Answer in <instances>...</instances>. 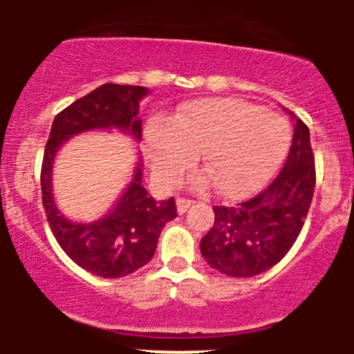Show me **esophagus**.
Returning <instances> with one entry per match:
<instances>
[{
    "mask_svg": "<svg viewBox=\"0 0 354 354\" xmlns=\"http://www.w3.org/2000/svg\"><path fill=\"white\" fill-rule=\"evenodd\" d=\"M195 203V200H190V198H183V197H180L176 200V207H178V212L180 214H183V212H187V209L190 205H194Z\"/></svg>",
    "mask_w": 354,
    "mask_h": 354,
    "instance_id": "34e87169",
    "label": "esophagus"
}]
</instances>
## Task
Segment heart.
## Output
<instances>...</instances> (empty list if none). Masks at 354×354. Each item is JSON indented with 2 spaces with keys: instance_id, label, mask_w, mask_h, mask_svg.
Masks as SVG:
<instances>
[{
  "instance_id": "obj_1",
  "label": "heart",
  "mask_w": 354,
  "mask_h": 354,
  "mask_svg": "<svg viewBox=\"0 0 354 354\" xmlns=\"http://www.w3.org/2000/svg\"><path fill=\"white\" fill-rule=\"evenodd\" d=\"M289 138L283 116L240 99L190 102L173 121L156 118L145 131L147 152L160 181L176 183L200 152L207 173L197 178V187L216 181L227 197L260 187L286 156Z\"/></svg>"
}]
</instances>
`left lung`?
<instances>
[{
	"instance_id": "left-lung-1",
	"label": "left lung",
	"mask_w": 354,
	"mask_h": 354,
	"mask_svg": "<svg viewBox=\"0 0 354 354\" xmlns=\"http://www.w3.org/2000/svg\"><path fill=\"white\" fill-rule=\"evenodd\" d=\"M283 169L259 195L236 205L214 207V226L200 241L210 267L231 277L262 274L284 259L301 233L315 190L310 130L295 118Z\"/></svg>"
}]
</instances>
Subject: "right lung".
<instances>
[{"mask_svg":"<svg viewBox=\"0 0 354 354\" xmlns=\"http://www.w3.org/2000/svg\"><path fill=\"white\" fill-rule=\"evenodd\" d=\"M140 85L104 84L59 111L53 121L41 167L42 205L56 241L82 269L99 277L128 276L154 257L162 227L178 216L174 198L156 202L142 185L138 164L133 181L109 216L77 224L58 212L51 195V166L58 147L71 135L92 128H123L142 138L138 102L147 95Z\"/></svg>","mask_w":354,"mask_h":354,"instance_id":"add662e5","label":"right lung"}]
</instances>
